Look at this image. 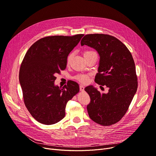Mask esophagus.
I'll use <instances>...</instances> for the list:
<instances>
[{
    "instance_id": "esophagus-1",
    "label": "esophagus",
    "mask_w": 156,
    "mask_h": 156,
    "mask_svg": "<svg viewBox=\"0 0 156 156\" xmlns=\"http://www.w3.org/2000/svg\"><path fill=\"white\" fill-rule=\"evenodd\" d=\"M80 91H83L84 90V87L83 85H80Z\"/></svg>"
}]
</instances>
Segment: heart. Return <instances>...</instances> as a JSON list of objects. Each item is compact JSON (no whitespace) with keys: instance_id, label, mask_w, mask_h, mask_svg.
Masks as SVG:
<instances>
[{"instance_id":"obj_1","label":"heart","mask_w":156,"mask_h":156,"mask_svg":"<svg viewBox=\"0 0 156 156\" xmlns=\"http://www.w3.org/2000/svg\"><path fill=\"white\" fill-rule=\"evenodd\" d=\"M92 52H93V51H86V52H84V54H83V55H84V56H85V55H87V54H89L92 53ZM72 57H73V54H70L68 55V59H67L68 63L69 62L70 60H71V58H72ZM88 78H89L88 75H85V74H80V75H78L75 76V78L76 80L79 81L80 82L82 83H87L88 82Z\"/></svg>"}]
</instances>
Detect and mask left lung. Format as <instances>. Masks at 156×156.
Segmentation results:
<instances>
[{
    "label": "left lung",
    "instance_id": "1",
    "mask_svg": "<svg viewBox=\"0 0 156 156\" xmlns=\"http://www.w3.org/2000/svg\"><path fill=\"white\" fill-rule=\"evenodd\" d=\"M84 45L95 49L100 55L95 83L109 88L108 94L92 85L85 88L91 100L87 105L89 117L102 126L114 125L125 116L137 90L132 55L123 43L109 35H86L81 41V45Z\"/></svg>",
    "mask_w": 156,
    "mask_h": 156
}]
</instances>
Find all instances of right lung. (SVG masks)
<instances>
[{"instance_id":"right-lung-1","label":"right lung","mask_w":156,"mask_h":156,"mask_svg":"<svg viewBox=\"0 0 156 156\" xmlns=\"http://www.w3.org/2000/svg\"><path fill=\"white\" fill-rule=\"evenodd\" d=\"M83 34L55 35L37 40L21 62L19 79L24 103L37 121L47 125L65 116L67 102L79 92V85L69 80L62 88L54 85L55 75L66 68L69 54Z\"/></svg>"}]
</instances>
